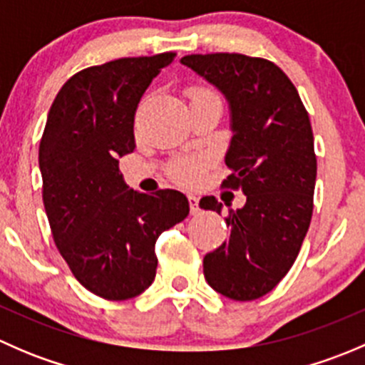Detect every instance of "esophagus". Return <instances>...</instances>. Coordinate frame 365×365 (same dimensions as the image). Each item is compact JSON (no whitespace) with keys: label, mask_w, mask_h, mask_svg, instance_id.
<instances>
[{"label":"esophagus","mask_w":365,"mask_h":365,"mask_svg":"<svg viewBox=\"0 0 365 365\" xmlns=\"http://www.w3.org/2000/svg\"><path fill=\"white\" fill-rule=\"evenodd\" d=\"M189 205H190V213H192V215L200 213V197H197L196 194H189Z\"/></svg>","instance_id":"34e87169"}]
</instances>
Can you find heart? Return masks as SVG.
<instances>
[{"mask_svg":"<svg viewBox=\"0 0 365 365\" xmlns=\"http://www.w3.org/2000/svg\"><path fill=\"white\" fill-rule=\"evenodd\" d=\"M205 93L206 91L197 90L196 93H194V97H197V95H205ZM173 175H175V178L180 180V182L192 183L200 178L201 164L197 160H180L178 164L173 168Z\"/></svg>","mask_w":365,"mask_h":365,"instance_id":"heart-1","label":"heart"}]
</instances>
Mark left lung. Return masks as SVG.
Wrapping results in <instances>:
<instances>
[{"label": "left lung", "mask_w": 365, "mask_h": 365, "mask_svg": "<svg viewBox=\"0 0 365 365\" xmlns=\"http://www.w3.org/2000/svg\"><path fill=\"white\" fill-rule=\"evenodd\" d=\"M180 63L226 98L233 135L224 185L247 197L230 210V238L205 256V279L220 295L256 300L288 274L311 224L316 155L309 114L288 76L263 58L189 54ZM200 206L222 212L213 196Z\"/></svg>", "instance_id": "obj_1"}]
</instances>
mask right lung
Returning a JSON list of instances; mask_svg holds the SVG:
<instances>
[{"label":"right lung","instance_id":"obj_1","mask_svg":"<svg viewBox=\"0 0 365 365\" xmlns=\"http://www.w3.org/2000/svg\"><path fill=\"white\" fill-rule=\"evenodd\" d=\"M175 53L81 70L47 114L38 148L51 231L77 281L108 300L141 295L155 279V242L189 215L182 192L130 189L118 162L135 148L134 114Z\"/></svg>","mask_w":365,"mask_h":365}]
</instances>
